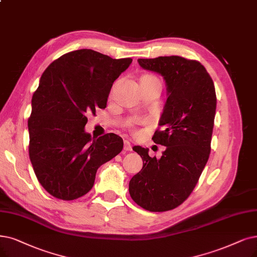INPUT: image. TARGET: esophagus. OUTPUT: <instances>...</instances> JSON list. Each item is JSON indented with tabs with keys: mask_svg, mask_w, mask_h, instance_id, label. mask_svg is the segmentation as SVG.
I'll return each mask as SVG.
<instances>
[{
	"mask_svg": "<svg viewBox=\"0 0 257 257\" xmlns=\"http://www.w3.org/2000/svg\"><path fill=\"white\" fill-rule=\"evenodd\" d=\"M124 151H126V152L132 151V145H131V142L127 140L124 141Z\"/></svg>",
	"mask_w": 257,
	"mask_h": 257,
	"instance_id": "obj_1",
	"label": "esophagus"
}]
</instances>
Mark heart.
Returning a JSON list of instances; mask_svg holds the SVG:
<instances>
[{"instance_id":"1","label":"heart","mask_w":257,"mask_h":257,"mask_svg":"<svg viewBox=\"0 0 257 257\" xmlns=\"http://www.w3.org/2000/svg\"><path fill=\"white\" fill-rule=\"evenodd\" d=\"M140 84H160V79L153 74H143L140 78Z\"/></svg>"}]
</instances>
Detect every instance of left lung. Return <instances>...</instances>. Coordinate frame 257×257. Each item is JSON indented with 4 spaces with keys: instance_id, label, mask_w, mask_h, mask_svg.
Listing matches in <instances>:
<instances>
[{
    "instance_id": "1",
    "label": "left lung",
    "mask_w": 257,
    "mask_h": 257,
    "mask_svg": "<svg viewBox=\"0 0 257 257\" xmlns=\"http://www.w3.org/2000/svg\"><path fill=\"white\" fill-rule=\"evenodd\" d=\"M139 65L166 80L168 99L153 140L166 147L160 159L134 147L143 167L130 181L138 206L151 212L177 208L196 186L208 162L216 111V93L207 69L196 60L179 56L139 59Z\"/></svg>"
}]
</instances>
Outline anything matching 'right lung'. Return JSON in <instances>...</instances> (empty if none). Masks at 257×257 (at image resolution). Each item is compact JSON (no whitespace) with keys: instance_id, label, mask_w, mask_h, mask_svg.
<instances>
[{"instance_id":"right-lung-1","label":"right lung","mask_w":257,"mask_h":257,"mask_svg":"<svg viewBox=\"0 0 257 257\" xmlns=\"http://www.w3.org/2000/svg\"><path fill=\"white\" fill-rule=\"evenodd\" d=\"M91 49L70 51L43 73L28 119L29 158L39 182L50 195L74 200L93 188L99 167L117 156L116 134L93 139L87 115L105 108L114 81L132 63Z\"/></svg>"}]
</instances>
